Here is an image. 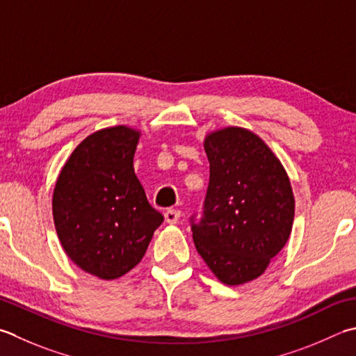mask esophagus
I'll return each instance as SVG.
<instances>
[{
  "instance_id": "1",
  "label": "esophagus",
  "mask_w": 356,
  "mask_h": 356,
  "mask_svg": "<svg viewBox=\"0 0 356 356\" xmlns=\"http://www.w3.org/2000/svg\"><path fill=\"white\" fill-rule=\"evenodd\" d=\"M179 219H180L179 210H172V208H170V210L165 211V220L168 222V224H177Z\"/></svg>"
}]
</instances>
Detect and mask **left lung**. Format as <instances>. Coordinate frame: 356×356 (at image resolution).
<instances>
[{"mask_svg": "<svg viewBox=\"0 0 356 356\" xmlns=\"http://www.w3.org/2000/svg\"><path fill=\"white\" fill-rule=\"evenodd\" d=\"M204 146L210 184L200 218H190L194 245L220 282L245 284L261 276L289 241L295 216L290 180L252 131H216Z\"/></svg>", "mask_w": 356, "mask_h": 356, "instance_id": "8db88e82", "label": "left lung"}]
</instances>
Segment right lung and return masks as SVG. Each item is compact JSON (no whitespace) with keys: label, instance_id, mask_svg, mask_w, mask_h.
<instances>
[{"label":"right lung","instance_id":"add662e5","mask_svg":"<svg viewBox=\"0 0 356 356\" xmlns=\"http://www.w3.org/2000/svg\"><path fill=\"white\" fill-rule=\"evenodd\" d=\"M137 142L138 132L127 127L94 132L74 149L54 190L63 248L81 270L102 280L134 268L163 222L134 174Z\"/></svg>","mask_w":356,"mask_h":356}]
</instances>
